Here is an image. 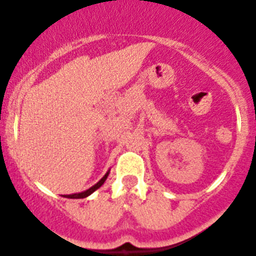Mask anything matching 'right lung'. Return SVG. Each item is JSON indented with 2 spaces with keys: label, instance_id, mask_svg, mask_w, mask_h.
Here are the masks:
<instances>
[{
  "label": "right lung",
  "instance_id": "right-lung-1",
  "mask_svg": "<svg viewBox=\"0 0 256 256\" xmlns=\"http://www.w3.org/2000/svg\"><path fill=\"white\" fill-rule=\"evenodd\" d=\"M108 176H109V172H108V174H105V176L102 177V180H100L99 182L96 183V184H94V186H92V187H90L89 190H84V192H82V193H76V194H68V196H66V198H74V200H76V198H85V197H88V196L92 194V193L94 192V190H96L98 188H100L102 184H104L105 180H106Z\"/></svg>",
  "mask_w": 256,
  "mask_h": 256
}]
</instances>
